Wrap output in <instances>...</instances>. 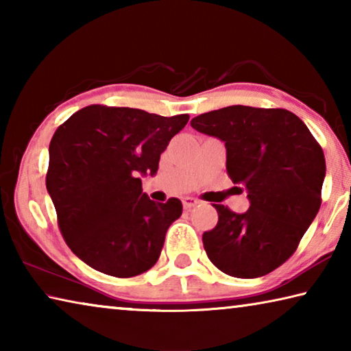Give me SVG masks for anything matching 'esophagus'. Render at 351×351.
<instances>
[{"label":"esophagus","instance_id":"1","mask_svg":"<svg viewBox=\"0 0 351 351\" xmlns=\"http://www.w3.org/2000/svg\"><path fill=\"white\" fill-rule=\"evenodd\" d=\"M199 203L198 199H195V198H190V197H187V198H184L182 199V206H184V209L186 210H189V209H192V207H195Z\"/></svg>","mask_w":351,"mask_h":351}]
</instances>
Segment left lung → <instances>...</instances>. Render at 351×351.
Listing matches in <instances>:
<instances>
[{"label": "left lung", "instance_id": "obj_1", "mask_svg": "<svg viewBox=\"0 0 351 351\" xmlns=\"http://www.w3.org/2000/svg\"><path fill=\"white\" fill-rule=\"evenodd\" d=\"M224 142L226 170L246 187L249 209L215 204L218 223L203 234L213 265L224 274L255 278L283 265L316 218L325 156L299 117L282 108L232 105L190 122Z\"/></svg>", "mask_w": 351, "mask_h": 351}]
</instances>
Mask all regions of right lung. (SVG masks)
<instances>
[{
	"instance_id": "1",
	"label": "right lung",
	"mask_w": 351,
	"mask_h": 351,
	"mask_svg": "<svg viewBox=\"0 0 351 351\" xmlns=\"http://www.w3.org/2000/svg\"><path fill=\"white\" fill-rule=\"evenodd\" d=\"M187 122V114L90 105L57 128L46 189L64 241L93 269L125 278L158 261L182 204L154 203L141 176L156 175L161 153Z\"/></svg>"
}]
</instances>
